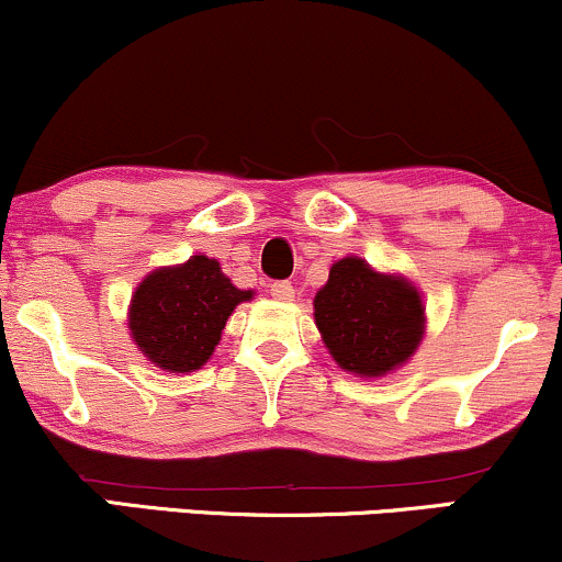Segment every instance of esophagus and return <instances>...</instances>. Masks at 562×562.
Masks as SVG:
<instances>
[{
	"label": "esophagus",
	"mask_w": 562,
	"mask_h": 562,
	"mask_svg": "<svg viewBox=\"0 0 562 562\" xmlns=\"http://www.w3.org/2000/svg\"><path fill=\"white\" fill-rule=\"evenodd\" d=\"M269 293H272V299H277V301H293L295 299V288L290 285V282H272V285H269Z\"/></svg>",
	"instance_id": "1"
}]
</instances>
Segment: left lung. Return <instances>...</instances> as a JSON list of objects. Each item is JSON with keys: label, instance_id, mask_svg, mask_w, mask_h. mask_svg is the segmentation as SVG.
I'll return each instance as SVG.
<instances>
[{"label": "left lung", "instance_id": "8db88e82", "mask_svg": "<svg viewBox=\"0 0 562 562\" xmlns=\"http://www.w3.org/2000/svg\"><path fill=\"white\" fill-rule=\"evenodd\" d=\"M314 322L340 370L385 378L420 348L425 303L409 277L378 272L359 256H346L314 295Z\"/></svg>", "mask_w": 562, "mask_h": 562}]
</instances>
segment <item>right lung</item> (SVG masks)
Wrapping results in <instances>:
<instances>
[{
  "label": "right lung",
  "instance_id": "1",
  "mask_svg": "<svg viewBox=\"0 0 562 562\" xmlns=\"http://www.w3.org/2000/svg\"><path fill=\"white\" fill-rule=\"evenodd\" d=\"M254 295L232 285L216 259L190 256L139 282L128 303V335L147 362L187 375L214 357L232 312Z\"/></svg>",
  "mask_w": 562,
  "mask_h": 562
}]
</instances>
